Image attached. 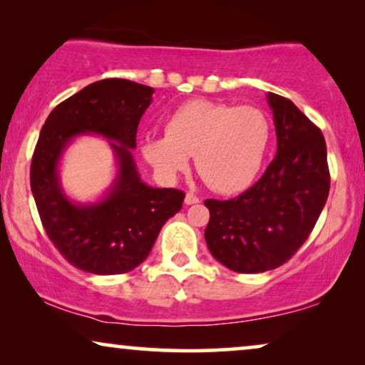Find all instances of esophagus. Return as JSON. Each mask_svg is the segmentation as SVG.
Wrapping results in <instances>:
<instances>
[{
  "mask_svg": "<svg viewBox=\"0 0 365 365\" xmlns=\"http://www.w3.org/2000/svg\"><path fill=\"white\" fill-rule=\"evenodd\" d=\"M184 202H186L187 206H191V204H197V202H199V197L196 196V194L187 192L186 197H184Z\"/></svg>",
  "mask_w": 365,
  "mask_h": 365,
  "instance_id": "esophagus-1",
  "label": "esophagus"
}]
</instances>
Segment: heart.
<instances>
[{
  "instance_id": "heart-1",
  "label": "heart",
  "mask_w": 365,
  "mask_h": 365,
  "mask_svg": "<svg viewBox=\"0 0 365 365\" xmlns=\"http://www.w3.org/2000/svg\"><path fill=\"white\" fill-rule=\"evenodd\" d=\"M164 131V136L143 141L141 151L149 166L173 181L194 156L204 181L222 194L251 186L271 143V126L261 109L207 99H192L174 109Z\"/></svg>"
}]
</instances>
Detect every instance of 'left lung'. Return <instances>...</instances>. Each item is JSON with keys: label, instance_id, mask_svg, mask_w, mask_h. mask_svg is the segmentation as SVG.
<instances>
[{"label": "left lung", "instance_id": "8db88e82", "mask_svg": "<svg viewBox=\"0 0 365 365\" xmlns=\"http://www.w3.org/2000/svg\"><path fill=\"white\" fill-rule=\"evenodd\" d=\"M277 153L262 178L227 201L207 199L204 231L214 259L236 272L282 266L306 242L326 206L331 176L316 124L291 99L269 93Z\"/></svg>", "mask_w": 365, "mask_h": 365}]
</instances>
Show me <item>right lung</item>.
I'll list each match as a JSON object with an SVG mask.
<instances>
[{
    "mask_svg": "<svg viewBox=\"0 0 365 365\" xmlns=\"http://www.w3.org/2000/svg\"><path fill=\"white\" fill-rule=\"evenodd\" d=\"M153 93L129 79H101L58 104L39 133L29 178L34 202L48 237L81 271H133L149 256L164 222L181 211L184 192L148 186L133 158L139 119ZM83 133L109 138L118 164L112 187L89 205L66 196L57 171L63 149Z\"/></svg>",
    "mask_w": 365,
    "mask_h": 365,
    "instance_id": "1",
    "label": "right lung"
}]
</instances>
